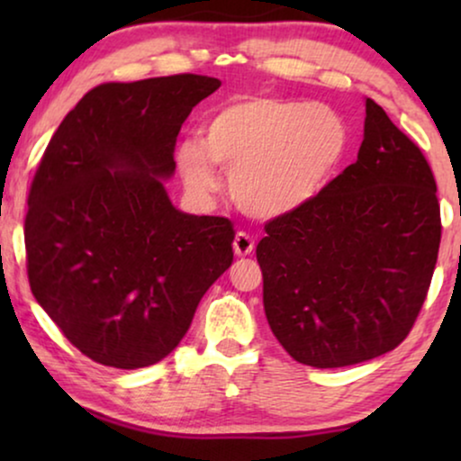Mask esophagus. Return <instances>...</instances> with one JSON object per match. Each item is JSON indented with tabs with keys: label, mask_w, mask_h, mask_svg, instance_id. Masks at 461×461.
<instances>
[{
	"label": "esophagus",
	"mask_w": 461,
	"mask_h": 461,
	"mask_svg": "<svg viewBox=\"0 0 461 461\" xmlns=\"http://www.w3.org/2000/svg\"><path fill=\"white\" fill-rule=\"evenodd\" d=\"M232 249L237 256H249L254 251V239L248 232H237L235 241H232Z\"/></svg>",
	"instance_id": "1"
}]
</instances>
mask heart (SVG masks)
<instances>
[{
	"instance_id": "obj_1",
	"label": "heart",
	"mask_w": 461,
	"mask_h": 461,
	"mask_svg": "<svg viewBox=\"0 0 461 461\" xmlns=\"http://www.w3.org/2000/svg\"><path fill=\"white\" fill-rule=\"evenodd\" d=\"M348 147V125L330 106L251 96L213 111L203 123V142L178 144L176 167L191 191L212 193L220 166L230 174V194L243 212L279 218L330 185Z\"/></svg>"
}]
</instances>
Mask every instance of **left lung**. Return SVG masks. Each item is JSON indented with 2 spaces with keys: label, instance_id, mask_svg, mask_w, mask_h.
<instances>
[{
  "label": "left lung",
  "instance_id": "1",
  "mask_svg": "<svg viewBox=\"0 0 461 461\" xmlns=\"http://www.w3.org/2000/svg\"><path fill=\"white\" fill-rule=\"evenodd\" d=\"M264 229V312L295 361L346 367L407 338L438 258L440 207L426 157L380 104L365 98L357 161Z\"/></svg>",
  "mask_w": 461,
  "mask_h": 461
}]
</instances>
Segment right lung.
Returning <instances> with one entry per match:
<instances>
[{
	"mask_svg": "<svg viewBox=\"0 0 461 461\" xmlns=\"http://www.w3.org/2000/svg\"><path fill=\"white\" fill-rule=\"evenodd\" d=\"M203 75L103 84L62 119L24 220L31 292L65 338L106 367L166 358L232 262L230 220L176 210L163 180Z\"/></svg>",
	"mask_w": 461,
	"mask_h": 461,
	"instance_id": "right-lung-1",
	"label": "right lung"
}]
</instances>
